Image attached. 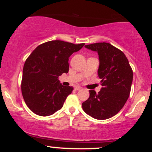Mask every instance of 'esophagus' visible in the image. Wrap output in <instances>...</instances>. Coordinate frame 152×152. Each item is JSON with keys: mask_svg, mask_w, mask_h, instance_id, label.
I'll return each instance as SVG.
<instances>
[{"mask_svg": "<svg viewBox=\"0 0 152 152\" xmlns=\"http://www.w3.org/2000/svg\"><path fill=\"white\" fill-rule=\"evenodd\" d=\"M81 87L79 86H74V89L76 91H78V90H81Z\"/></svg>", "mask_w": 152, "mask_h": 152, "instance_id": "1", "label": "esophagus"}]
</instances>
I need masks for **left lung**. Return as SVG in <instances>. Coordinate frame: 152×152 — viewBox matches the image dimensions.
Returning <instances> with one entry per match:
<instances>
[{"label": "left lung", "mask_w": 152, "mask_h": 152, "mask_svg": "<svg viewBox=\"0 0 152 152\" xmlns=\"http://www.w3.org/2000/svg\"><path fill=\"white\" fill-rule=\"evenodd\" d=\"M85 48L97 52L98 76L102 88L98 94L89 91V98L82 103L83 110L96 119H107L121 110L129 96L133 71L125 54L108 43L86 45Z\"/></svg>", "instance_id": "left-lung-1"}]
</instances>
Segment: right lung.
<instances>
[{
  "label": "right lung",
  "mask_w": 152,
  "mask_h": 152,
  "mask_svg": "<svg viewBox=\"0 0 152 152\" xmlns=\"http://www.w3.org/2000/svg\"><path fill=\"white\" fill-rule=\"evenodd\" d=\"M83 46L84 43L48 41L36 47L26 59L21 91L26 105L33 112L48 116L63 107L73 87L63 86L58 77L69 72V58Z\"/></svg>",
  "instance_id": "obj_1"
}]
</instances>
